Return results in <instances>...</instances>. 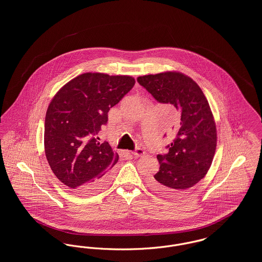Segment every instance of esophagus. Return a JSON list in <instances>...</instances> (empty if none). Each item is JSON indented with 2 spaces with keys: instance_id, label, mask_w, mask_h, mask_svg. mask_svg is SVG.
Instances as JSON below:
<instances>
[{
  "instance_id": "obj_1",
  "label": "esophagus",
  "mask_w": 262,
  "mask_h": 262,
  "mask_svg": "<svg viewBox=\"0 0 262 262\" xmlns=\"http://www.w3.org/2000/svg\"><path fill=\"white\" fill-rule=\"evenodd\" d=\"M144 153H145V151L142 149V148H136V149L132 152V154H133L135 157L142 156V155H144Z\"/></svg>"
}]
</instances>
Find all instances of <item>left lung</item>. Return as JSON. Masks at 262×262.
<instances>
[{"instance_id":"1","label":"left lung","mask_w":262,"mask_h":262,"mask_svg":"<svg viewBox=\"0 0 262 262\" xmlns=\"http://www.w3.org/2000/svg\"><path fill=\"white\" fill-rule=\"evenodd\" d=\"M137 81L159 103L171 104L180 112L172 127L173 141L166 154H158L159 170L149 179L156 191L181 195L208 172L217 146L216 123L198 83L178 72L143 75Z\"/></svg>"}]
</instances>
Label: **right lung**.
Wrapping results in <instances>:
<instances>
[{
    "instance_id": "1",
    "label": "right lung",
    "mask_w": 262,
    "mask_h": 262,
    "mask_svg": "<svg viewBox=\"0 0 262 262\" xmlns=\"http://www.w3.org/2000/svg\"><path fill=\"white\" fill-rule=\"evenodd\" d=\"M129 75L85 73L66 83L51 100L44 126V149L55 177L77 193L106 187L119 159L97 134L109 110L134 86Z\"/></svg>"
}]
</instances>
